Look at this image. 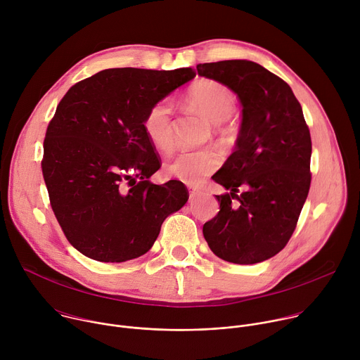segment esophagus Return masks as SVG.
Masks as SVG:
<instances>
[{"label": "esophagus", "mask_w": 360, "mask_h": 360, "mask_svg": "<svg viewBox=\"0 0 360 360\" xmlns=\"http://www.w3.org/2000/svg\"><path fill=\"white\" fill-rule=\"evenodd\" d=\"M198 196H200V191H198V189H191L189 191V198L193 200V199H196Z\"/></svg>", "instance_id": "34e87169"}]
</instances>
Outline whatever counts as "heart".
<instances>
[{
	"instance_id": "obj_1",
	"label": "heart",
	"mask_w": 360,
	"mask_h": 360,
	"mask_svg": "<svg viewBox=\"0 0 360 360\" xmlns=\"http://www.w3.org/2000/svg\"><path fill=\"white\" fill-rule=\"evenodd\" d=\"M186 99L214 124L225 122L235 111L233 94L228 86L214 79H200L195 82L188 89ZM172 102L162 99L155 102L143 118V131L148 139L162 152H167L172 145ZM219 164L221 157L214 149L182 150L176 153L168 171L172 176L188 185H199L203 178H207L219 167Z\"/></svg>"
}]
</instances>
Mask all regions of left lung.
Here are the masks:
<instances>
[{
    "label": "left lung",
    "mask_w": 360,
    "mask_h": 360,
    "mask_svg": "<svg viewBox=\"0 0 360 360\" xmlns=\"http://www.w3.org/2000/svg\"><path fill=\"white\" fill-rule=\"evenodd\" d=\"M196 70L242 104L235 150L212 176L228 192L215 195L219 212L203 225V236L226 262H264L286 246L309 193V128L290 86L262 65L228 60Z\"/></svg>",
    "instance_id": "left-lung-1"
}]
</instances>
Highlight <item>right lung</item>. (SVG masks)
<instances>
[{
	"label": "right lung",
	"instance_id": "add662e5",
	"mask_svg": "<svg viewBox=\"0 0 360 360\" xmlns=\"http://www.w3.org/2000/svg\"><path fill=\"white\" fill-rule=\"evenodd\" d=\"M192 68H111L72 85L46 128L41 162L51 208L68 242L99 262L146 253L189 193L179 181L155 185L161 168L143 118L195 77Z\"/></svg>",
	"mask_w": 360,
	"mask_h": 360
}]
</instances>
